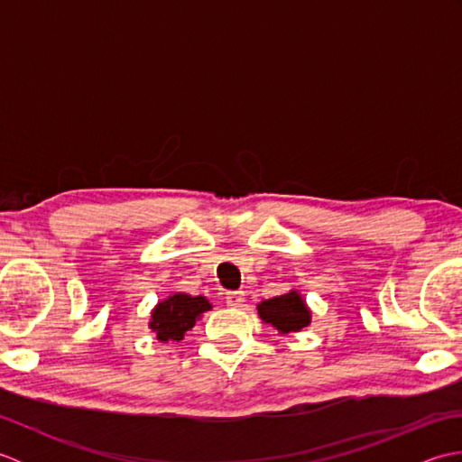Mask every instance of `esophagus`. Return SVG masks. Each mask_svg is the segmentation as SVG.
Listing matches in <instances>:
<instances>
[{
	"instance_id": "34e87169",
	"label": "esophagus",
	"mask_w": 462,
	"mask_h": 462,
	"mask_svg": "<svg viewBox=\"0 0 462 462\" xmlns=\"http://www.w3.org/2000/svg\"><path fill=\"white\" fill-rule=\"evenodd\" d=\"M244 301V291H226V303L232 308H240Z\"/></svg>"
}]
</instances>
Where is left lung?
Segmentation results:
<instances>
[{
    "label": "left lung",
    "mask_w": 462,
    "mask_h": 462,
    "mask_svg": "<svg viewBox=\"0 0 462 462\" xmlns=\"http://www.w3.org/2000/svg\"><path fill=\"white\" fill-rule=\"evenodd\" d=\"M258 313L263 321L276 328L280 333L300 331L310 326V310L298 291L263 300L258 306Z\"/></svg>",
    "instance_id": "1"
}]
</instances>
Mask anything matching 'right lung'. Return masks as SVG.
<instances>
[{"mask_svg":"<svg viewBox=\"0 0 462 462\" xmlns=\"http://www.w3.org/2000/svg\"><path fill=\"white\" fill-rule=\"evenodd\" d=\"M208 310L210 303L202 296L192 298L186 293H174L154 308L151 329L156 331V337L161 341H180L184 333L194 328L200 313Z\"/></svg>","mask_w":462,"mask_h":462,"instance_id":"1","label":"right lung"}]
</instances>
